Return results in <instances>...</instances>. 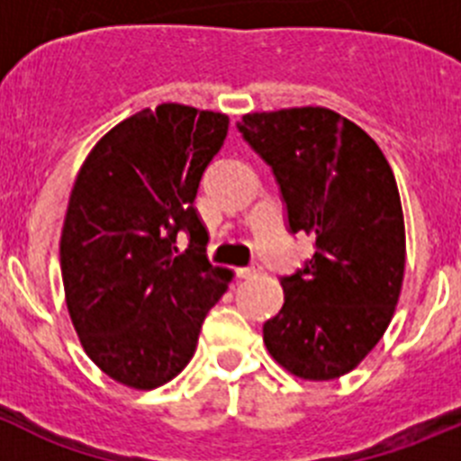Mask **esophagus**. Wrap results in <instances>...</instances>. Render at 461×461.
<instances>
[{
	"label": "esophagus",
	"mask_w": 461,
	"mask_h": 461,
	"mask_svg": "<svg viewBox=\"0 0 461 461\" xmlns=\"http://www.w3.org/2000/svg\"><path fill=\"white\" fill-rule=\"evenodd\" d=\"M260 271H262L260 262H253V265H249V267H240L238 276L240 278H253V276H258Z\"/></svg>",
	"instance_id": "1"
}]
</instances>
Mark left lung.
<instances>
[{"label": "left lung", "instance_id": "obj_1", "mask_svg": "<svg viewBox=\"0 0 461 461\" xmlns=\"http://www.w3.org/2000/svg\"><path fill=\"white\" fill-rule=\"evenodd\" d=\"M244 142L274 172L285 223L314 253L280 276L285 303L262 326L271 357L305 380L348 374L393 317L405 271L396 178L378 144L328 108L251 113Z\"/></svg>", "mask_w": 461, "mask_h": 461}]
</instances>
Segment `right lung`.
Instances as JSON below:
<instances>
[{
	"mask_svg": "<svg viewBox=\"0 0 461 461\" xmlns=\"http://www.w3.org/2000/svg\"><path fill=\"white\" fill-rule=\"evenodd\" d=\"M226 133L221 113L162 104L108 131L78 172L60 235L65 299L86 353L117 383L153 389L181 374L228 289L194 210Z\"/></svg>",
	"mask_w": 461,
	"mask_h": 461,
	"instance_id": "add662e5",
	"label": "right lung"
}]
</instances>
